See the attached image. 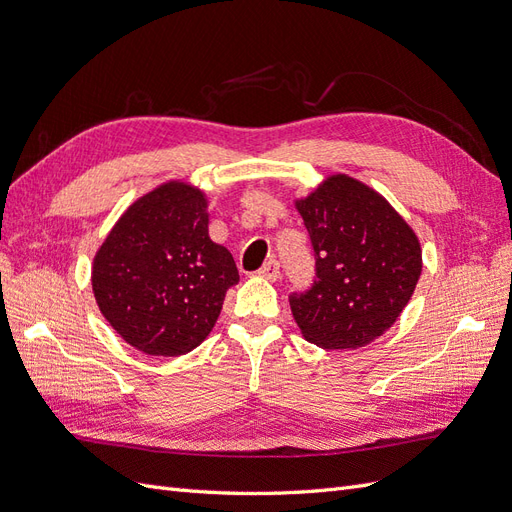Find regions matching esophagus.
Wrapping results in <instances>:
<instances>
[{"instance_id":"obj_1","label":"esophagus","mask_w":512,"mask_h":512,"mask_svg":"<svg viewBox=\"0 0 512 512\" xmlns=\"http://www.w3.org/2000/svg\"><path fill=\"white\" fill-rule=\"evenodd\" d=\"M258 275L265 277V280H269V282H275L277 277H280V262H277L275 258H271L269 262H265V265H262Z\"/></svg>"}]
</instances>
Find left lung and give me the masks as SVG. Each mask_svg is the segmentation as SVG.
Masks as SVG:
<instances>
[{
	"instance_id": "1",
	"label": "left lung",
	"mask_w": 512,
	"mask_h": 512,
	"mask_svg": "<svg viewBox=\"0 0 512 512\" xmlns=\"http://www.w3.org/2000/svg\"><path fill=\"white\" fill-rule=\"evenodd\" d=\"M316 260V280L290 294L307 342L327 350L374 342L404 312L423 269L421 243L406 220L346 175L297 200Z\"/></svg>"
}]
</instances>
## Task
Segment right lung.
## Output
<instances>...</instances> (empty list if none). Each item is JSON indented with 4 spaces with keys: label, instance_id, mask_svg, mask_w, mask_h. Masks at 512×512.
<instances>
[{
    "label": "right lung",
    "instance_id": "right-lung-1",
    "mask_svg": "<svg viewBox=\"0 0 512 512\" xmlns=\"http://www.w3.org/2000/svg\"><path fill=\"white\" fill-rule=\"evenodd\" d=\"M207 226L205 194L170 181L138 198L108 232L91 286L102 316L132 348L179 356L211 333L239 271Z\"/></svg>",
    "mask_w": 512,
    "mask_h": 512
}]
</instances>
